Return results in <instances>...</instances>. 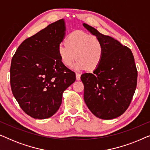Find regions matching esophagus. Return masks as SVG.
<instances>
[{"instance_id": "obj_1", "label": "esophagus", "mask_w": 150, "mask_h": 150, "mask_svg": "<svg viewBox=\"0 0 150 150\" xmlns=\"http://www.w3.org/2000/svg\"><path fill=\"white\" fill-rule=\"evenodd\" d=\"M76 77L77 81H80L81 80V74L79 73H76Z\"/></svg>"}]
</instances>
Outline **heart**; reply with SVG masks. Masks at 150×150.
<instances>
[{"mask_svg": "<svg viewBox=\"0 0 150 150\" xmlns=\"http://www.w3.org/2000/svg\"><path fill=\"white\" fill-rule=\"evenodd\" d=\"M104 47L100 38L83 30H75L69 34L58 48L61 63L70 67L76 58V69H96L103 59Z\"/></svg>", "mask_w": 150, "mask_h": 150, "instance_id": "obj_1", "label": "heart"}]
</instances>
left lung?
<instances>
[{"label": "left lung", "mask_w": 150, "mask_h": 150, "mask_svg": "<svg viewBox=\"0 0 150 150\" xmlns=\"http://www.w3.org/2000/svg\"><path fill=\"white\" fill-rule=\"evenodd\" d=\"M83 26L103 43L104 53L93 74L81 75L84 100L92 113L102 120L122 115L130 105L137 85V69L131 50L95 28Z\"/></svg>", "instance_id": "1"}]
</instances>
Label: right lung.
Returning <instances> with one entry per match:
<instances>
[{
	"instance_id": "1",
	"label": "right lung",
	"mask_w": 150,
	"mask_h": 150,
	"mask_svg": "<svg viewBox=\"0 0 150 150\" xmlns=\"http://www.w3.org/2000/svg\"><path fill=\"white\" fill-rule=\"evenodd\" d=\"M65 31L64 20L53 22L26 39L12 57V93L23 111L35 119L52 116L63 91L76 81L75 73L61 63L58 54Z\"/></svg>"
}]
</instances>
